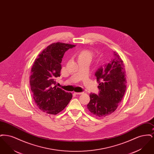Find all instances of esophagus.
Wrapping results in <instances>:
<instances>
[{
    "instance_id": "1",
    "label": "esophagus",
    "mask_w": 154,
    "mask_h": 154,
    "mask_svg": "<svg viewBox=\"0 0 154 154\" xmlns=\"http://www.w3.org/2000/svg\"><path fill=\"white\" fill-rule=\"evenodd\" d=\"M74 94H75V95H81V94H82L83 93H82V92H74Z\"/></svg>"
}]
</instances>
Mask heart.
Returning a JSON list of instances; mask_svg holds the SVG:
<instances>
[{
  "instance_id": "1",
  "label": "heart",
  "mask_w": 154,
  "mask_h": 154,
  "mask_svg": "<svg viewBox=\"0 0 154 154\" xmlns=\"http://www.w3.org/2000/svg\"><path fill=\"white\" fill-rule=\"evenodd\" d=\"M94 57H95L94 52L91 50H87V49L81 50L76 55L78 62L79 61H87L89 63L92 60Z\"/></svg>"
}]
</instances>
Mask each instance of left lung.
<instances>
[{
    "mask_svg": "<svg viewBox=\"0 0 154 154\" xmlns=\"http://www.w3.org/2000/svg\"><path fill=\"white\" fill-rule=\"evenodd\" d=\"M115 58L104 67H100L96 72L98 95H89L88 110L96 116L102 117L109 116L117 109L126 88V72L124 61L117 52H114Z\"/></svg>",
    "mask_w": 154,
    "mask_h": 154,
    "instance_id": "obj_1",
    "label": "left lung"
}]
</instances>
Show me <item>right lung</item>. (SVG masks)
Segmentation results:
<instances>
[{
	"mask_svg": "<svg viewBox=\"0 0 154 154\" xmlns=\"http://www.w3.org/2000/svg\"><path fill=\"white\" fill-rule=\"evenodd\" d=\"M75 46L60 42L52 43L40 52L34 62L30 72V89L37 106L44 112L58 114L72 98V93L57 87L55 79L60 75L64 54Z\"/></svg>",
	"mask_w": 154,
	"mask_h": 154,
	"instance_id": "obj_1",
	"label": "right lung"
}]
</instances>
